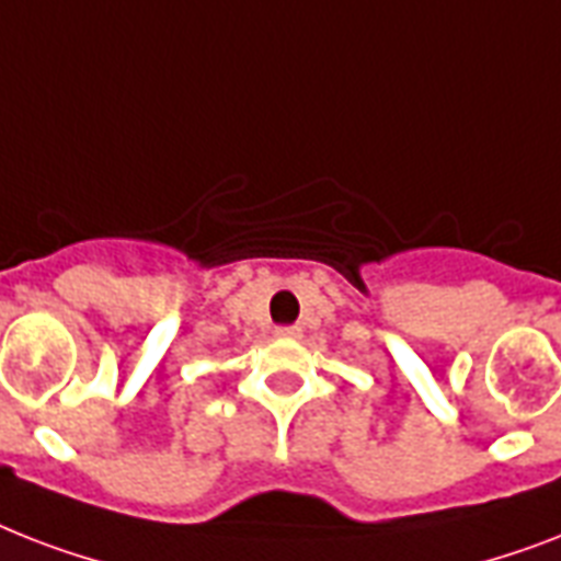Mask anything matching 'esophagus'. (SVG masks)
<instances>
[{
    "mask_svg": "<svg viewBox=\"0 0 561 561\" xmlns=\"http://www.w3.org/2000/svg\"><path fill=\"white\" fill-rule=\"evenodd\" d=\"M299 334H302L299 325H279V329H276V337H285V341H297Z\"/></svg>",
    "mask_w": 561,
    "mask_h": 561,
    "instance_id": "esophagus-1",
    "label": "esophagus"
}]
</instances>
